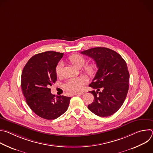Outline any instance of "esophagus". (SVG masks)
Returning a JSON list of instances; mask_svg holds the SVG:
<instances>
[{
    "label": "esophagus",
    "instance_id": "34e87169",
    "mask_svg": "<svg viewBox=\"0 0 153 153\" xmlns=\"http://www.w3.org/2000/svg\"><path fill=\"white\" fill-rule=\"evenodd\" d=\"M85 94V93L83 92V91H82V92H80V93H76L75 95H83V94Z\"/></svg>",
    "mask_w": 153,
    "mask_h": 153
}]
</instances>
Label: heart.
<instances>
[{
	"label": "heart",
	"mask_w": 153,
	"mask_h": 153,
	"mask_svg": "<svg viewBox=\"0 0 153 153\" xmlns=\"http://www.w3.org/2000/svg\"><path fill=\"white\" fill-rule=\"evenodd\" d=\"M69 61L77 68H80L85 63V59L81 55L74 54L69 57ZM63 63L59 62L56 67V73L60 76L62 73ZM96 66L94 63L87 64L84 67L83 72L90 77H93L96 73ZM85 85V80L82 77H74L70 79L64 85V88L71 93H77L82 90Z\"/></svg>",
	"instance_id": "b5f03b06"
}]
</instances>
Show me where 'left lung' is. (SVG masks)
I'll use <instances>...</instances> for the list:
<instances>
[{
    "label": "left lung",
    "instance_id": "1",
    "mask_svg": "<svg viewBox=\"0 0 153 153\" xmlns=\"http://www.w3.org/2000/svg\"><path fill=\"white\" fill-rule=\"evenodd\" d=\"M96 62L98 70L90 86L94 102L88 108L100 117H108L117 112L123 105L129 88V74L127 65L116 51L96 47L81 52Z\"/></svg>",
    "mask_w": 153,
    "mask_h": 153
}]
</instances>
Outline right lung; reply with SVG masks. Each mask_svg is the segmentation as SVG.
<instances>
[{
	"mask_svg": "<svg viewBox=\"0 0 153 153\" xmlns=\"http://www.w3.org/2000/svg\"><path fill=\"white\" fill-rule=\"evenodd\" d=\"M63 53L49 51L33 56L24 67L21 76V87L26 102L39 117L56 119L66 111L70 97L54 98L50 87L57 80L56 67Z\"/></svg>",
	"mask_w": 153,
	"mask_h": 153,
	"instance_id": "1",
	"label": "right lung"
}]
</instances>
